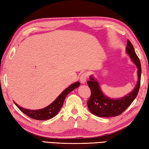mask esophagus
<instances>
[{"mask_svg": "<svg viewBox=\"0 0 149 149\" xmlns=\"http://www.w3.org/2000/svg\"><path fill=\"white\" fill-rule=\"evenodd\" d=\"M88 77V74L87 72H83L79 77L80 81L81 84H85Z\"/></svg>", "mask_w": 149, "mask_h": 149, "instance_id": "obj_1", "label": "esophagus"}]
</instances>
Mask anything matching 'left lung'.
Instances as JSON below:
<instances>
[{"label": "left lung", "instance_id": "obj_1", "mask_svg": "<svg viewBox=\"0 0 149 149\" xmlns=\"http://www.w3.org/2000/svg\"><path fill=\"white\" fill-rule=\"evenodd\" d=\"M126 52L131 59L137 65L138 81L135 89L132 93L120 99H110L103 94L99 84L92 76L87 84L91 89V97L87 101V107L92 114L99 117H115L119 116L129 107L137 96L141 84V66L139 58L136 54L134 48L130 41L127 40Z\"/></svg>", "mask_w": 149, "mask_h": 149}]
</instances>
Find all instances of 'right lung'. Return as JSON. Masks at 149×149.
Here are the masks:
<instances>
[{"label":"right lung","mask_w":149,"mask_h":149,"mask_svg":"<svg viewBox=\"0 0 149 149\" xmlns=\"http://www.w3.org/2000/svg\"><path fill=\"white\" fill-rule=\"evenodd\" d=\"M80 85L79 82H76L75 84H72L70 86L66 88L61 94H60L57 99L51 103L49 106H48L46 108H42L41 110H30L27 109H25L22 107H19L16 103H15L17 108L22 111V112L24 113L25 114L27 115V116L30 117L32 119L37 120H46L51 119L52 118L56 116L61 108L64 103V100L66 97V96L69 93L75 89V88L78 87Z\"/></svg>","instance_id":"1"}]
</instances>
